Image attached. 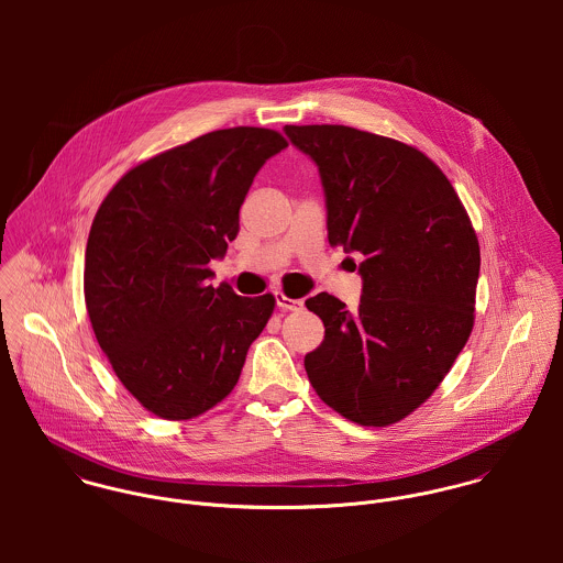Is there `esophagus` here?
Segmentation results:
<instances>
[{
    "mask_svg": "<svg viewBox=\"0 0 563 563\" xmlns=\"http://www.w3.org/2000/svg\"><path fill=\"white\" fill-rule=\"evenodd\" d=\"M275 301H277V308L284 312H299L303 308V301L288 299L284 292H275Z\"/></svg>",
    "mask_w": 563,
    "mask_h": 563,
    "instance_id": "esophagus-1",
    "label": "esophagus"
}]
</instances>
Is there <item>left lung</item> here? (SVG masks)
Returning <instances> with one entry per match:
<instances>
[{
    "mask_svg": "<svg viewBox=\"0 0 563 563\" xmlns=\"http://www.w3.org/2000/svg\"><path fill=\"white\" fill-rule=\"evenodd\" d=\"M319 166L327 239L360 253L357 310L321 292L306 301L324 340L306 355L312 388L364 427L427 401L475 322L479 241L446 175L422 152L346 125H286Z\"/></svg>",
    "mask_w": 563,
    "mask_h": 563,
    "instance_id": "1",
    "label": "left lung"
}]
</instances>
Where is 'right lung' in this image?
<instances>
[{"mask_svg": "<svg viewBox=\"0 0 563 563\" xmlns=\"http://www.w3.org/2000/svg\"><path fill=\"white\" fill-rule=\"evenodd\" d=\"M286 147L264 128L203 134L128 170L95 214L90 324L121 384L161 418L188 420L223 401L273 314V295L212 288L208 262L225 255L253 177Z\"/></svg>", "mask_w": 563, "mask_h": 563, "instance_id": "add662e5", "label": "right lung"}]
</instances>
